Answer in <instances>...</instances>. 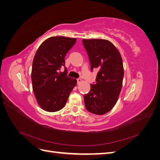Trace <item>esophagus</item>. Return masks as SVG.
I'll list each match as a JSON object with an SVG mask.
<instances>
[{
    "label": "esophagus",
    "mask_w": 160,
    "mask_h": 160,
    "mask_svg": "<svg viewBox=\"0 0 160 160\" xmlns=\"http://www.w3.org/2000/svg\"><path fill=\"white\" fill-rule=\"evenodd\" d=\"M81 78H77V84H79L81 82Z\"/></svg>",
    "instance_id": "obj_1"
}]
</instances>
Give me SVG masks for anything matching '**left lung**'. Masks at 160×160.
<instances>
[{
  "mask_svg": "<svg viewBox=\"0 0 160 160\" xmlns=\"http://www.w3.org/2000/svg\"><path fill=\"white\" fill-rule=\"evenodd\" d=\"M88 52L91 70L98 68L95 83L84 95L85 108L89 112L103 115L117 102L124 75L122 57L116 47L108 40L83 39Z\"/></svg>",
  "mask_w": 160,
  "mask_h": 160,
  "instance_id": "left-lung-1",
  "label": "left lung"
}]
</instances>
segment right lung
<instances>
[{"label":"right lung","instance_id":"right-lung-1","mask_svg":"<svg viewBox=\"0 0 160 160\" xmlns=\"http://www.w3.org/2000/svg\"><path fill=\"white\" fill-rule=\"evenodd\" d=\"M75 38L52 37L38 47L34 57L31 79L32 89L41 108L49 112L63 108L77 79L67 76L65 57L75 45ZM65 67L64 72L60 70Z\"/></svg>","mask_w":160,"mask_h":160}]
</instances>
